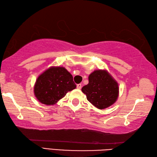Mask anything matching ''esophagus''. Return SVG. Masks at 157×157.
<instances>
[{"label": "esophagus", "mask_w": 157, "mask_h": 157, "mask_svg": "<svg viewBox=\"0 0 157 157\" xmlns=\"http://www.w3.org/2000/svg\"><path fill=\"white\" fill-rule=\"evenodd\" d=\"M77 88H78V89H81L82 88V84H77Z\"/></svg>", "instance_id": "esophagus-1"}]
</instances>
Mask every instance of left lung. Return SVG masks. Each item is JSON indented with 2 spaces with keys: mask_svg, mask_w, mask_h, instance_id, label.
I'll return each mask as SVG.
<instances>
[{
  "mask_svg": "<svg viewBox=\"0 0 157 157\" xmlns=\"http://www.w3.org/2000/svg\"><path fill=\"white\" fill-rule=\"evenodd\" d=\"M89 83L82 88L88 101L98 109L113 105L119 97L117 82L106 69H98L88 76Z\"/></svg>",
  "mask_w": 157,
  "mask_h": 157,
  "instance_id": "obj_1",
  "label": "left lung"
}]
</instances>
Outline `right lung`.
I'll return each mask as SVG.
<instances>
[{
  "label": "right lung",
  "instance_id": "obj_1",
  "mask_svg": "<svg viewBox=\"0 0 157 157\" xmlns=\"http://www.w3.org/2000/svg\"><path fill=\"white\" fill-rule=\"evenodd\" d=\"M73 76L63 67L52 66L36 79L34 93L38 101L46 105H53L74 90Z\"/></svg>",
  "mask_w": 157,
  "mask_h": 157
}]
</instances>
